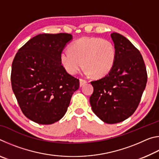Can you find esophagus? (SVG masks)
I'll list each match as a JSON object with an SVG mask.
<instances>
[{
  "mask_svg": "<svg viewBox=\"0 0 159 159\" xmlns=\"http://www.w3.org/2000/svg\"><path fill=\"white\" fill-rule=\"evenodd\" d=\"M86 83H87V80H86L82 79H80V87H81V86H83V85H84Z\"/></svg>",
  "mask_w": 159,
  "mask_h": 159,
  "instance_id": "1",
  "label": "esophagus"
}]
</instances>
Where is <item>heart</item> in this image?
I'll return each instance as SVG.
<instances>
[{
  "label": "heart",
  "mask_w": 159,
  "mask_h": 159,
  "mask_svg": "<svg viewBox=\"0 0 159 159\" xmlns=\"http://www.w3.org/2000/svg\"><path fill=\"white\" fill-rule=\"evenodd\" d=\"M116 49L111 41L98 37H83L74 41L69 50L61 52L60 60L64 69L76 74L83 66L93 77L106 76L116 60Z\"/></svg>",
  "instance_id": "b5f03b06"
}]
</instances>
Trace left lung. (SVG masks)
Wrapping results in <instances>:
<instances>
[{
    "mask_svg": "<svg viewBox=\"0 0 159 159\" xmlns=\"http://www.w3.org/2000/svg\"><path fill=\"white\" fill-rule=\"evenodd\" d=\"M116 49V60L111 71L91 82L90 98L93 112L107 123L123 121L138 108L146 87L147 73L138 48L122 35L111 34Z\"/></svg>",
    "mask_w": 159,
    "mask_h": 159,
    "instance_id": "1",
    "label": "left lung"
}]
</instances>
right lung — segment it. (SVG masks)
<instances>
[{"label": "right lung", "instance_id": "1", "mask_svg": "<svg viewBox=\"0 0 159 159\" xmlns=\"http://www.w3.org/2000/svg\"><path fill=\"white\" fill-rule=\"evenodd\" d=\"M72 39L69 34H42L19 49L13 60L11 84L23 114L39 124L58 121L79 88V80L69 74L60 56Z\"/></svg>", "mask_w": 159, "mask_h": 159}]
</instances>
